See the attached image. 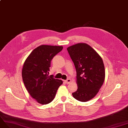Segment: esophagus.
<instances>
[{"label": "esophagus", "mask_w": 128, "mask_h": 128, "mask_svg": "<svg viewBox=\"0 0 128 128\" xmlns=\"http://www.w3.org/2000/svg\"><path fill=\"white\" fill-rule=\"evenodd\" d=\"M70 82H71V80L70 79H67V80H66L64 81V82H66V84H70Z\"/></svg>", "instance_id": "obj_1"}]
</instances>
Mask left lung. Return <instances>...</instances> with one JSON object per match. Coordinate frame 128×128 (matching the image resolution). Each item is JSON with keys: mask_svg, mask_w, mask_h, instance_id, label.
<instances>
[{"mask_svg": "<svg viewBox=\"0 0 128 128\" xmlns=\"http://www.w3.org/2000/svg\"><path fill=\"white\" fill-rule=\"evenodd\" d=\"M76 72L78 90L73 97L82 102L94 98L104 83L105 68L99 54L86 43H78L67 48Z\"/></svg>", "mask_w": 128, "mask_h": 128, "instance_id": "obj_1", "label": "left lung"}]
</instances>
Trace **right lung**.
<instances>
[{"label": "right lung", "mask_w": 128, "mask_h": 128, "mask_svg": "<svg viewBox=\"0 0 128 128\" xmlns=\"http://www.w3.org/2000/svg\"><path fill=\"white\" fill-rule=\"evenodd\" d=\"M62 46L42 45L31 52L23 64L22 75L30 96L40 104H47L55 98L62 81L49 76L51 61Z\"/></svg>", "instance_id": "obj_1"}]
</instances>
